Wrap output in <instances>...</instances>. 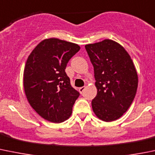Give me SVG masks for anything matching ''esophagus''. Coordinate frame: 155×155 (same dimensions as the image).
I'll use <instances>...</instances> for the list:
<instances>
[{"instance_id": "1", "label": "esophagus", "mask_w": 155, "mask_h": 155, "mask_svg": "<svg viewBox=\"0 0 155 155\" xmlns=\"http://www.w3.org/2000/svg\"><path fill=\"white\" fill-rule=\"evenodd\" d=\"M85 86L81 87V88H79V92H80V94H82V92H83V91H84V90H85Z\"/></svg>"}]
</instances>
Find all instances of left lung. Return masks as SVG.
<instances>
[{
  "label": "left lung",
  "instance_id": "1",
  "mask_svg": "<svg viewBox=\"0 0 155 155\" xmlns=\"http://www.w3.org/2000/svg\"><path fill=\"white\" fill-rule=\"evenodd\" d=\"M94 67L97 95L91 101L97 118L111 122L121 117L133 103L138 75L128 52L110 39L85 46Z\"/></svg>",
  "mask_w": 155,
  "mask_h": 155
}]
</instances>
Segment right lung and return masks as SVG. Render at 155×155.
Here are the masks:
<instances>
[{"label":"right lung","instance_id":"right-lung-1","mask_svg":"<svg viewBox=\"0 0 155 155\" xmlns=\"http://www.w3.org/2000/svg\"><path fill=\"white\" fill-rule=\"evenodd\" d=\"M79 50L78 45L51 38L41 41L28 57L24 91L31 107L46 120L59 124L71 116L79 92L71 86L65 69Z\"/></svg>","mask_w":155,"mask_h":155}]
</instances>
